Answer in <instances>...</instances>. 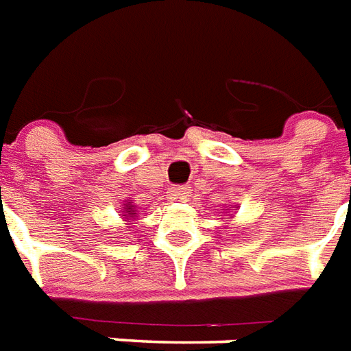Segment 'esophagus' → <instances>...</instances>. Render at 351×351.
<instances>
[{
	"label": "esophagus",
	"mask_w": 351,
	"mask_h": 351,
	"mask_svg": "<svg viewBox=\"0 0 351 351\" xmlns=\"http://www.w3.org/2000/svg\"><path fill=\"white\" fill-rule=\"evenodd\" d=\"M173 197L179 199V201H186L190 197V186H178L173 190Z\"/></svg>",
	"instance_id": "obj_1"
}]
</instances>
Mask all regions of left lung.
Returning a JSON list of instances; mask_svg holds the SVG:
<instances>
[{
	"label": "left lung",
	"mask_w": 351,
	"mask_h": 351,
	"mask_svg": "<svg viewBox=\"0 0 351 351\" xmlns=\"http://www.w3.org/2000/svg\"><path fill=\"white\" fill-rule=\"evenodd\" d=\"M230 208H232V206H230Z\"/></svg>",
	"instance_id": "obj_1"
}]
</instances>
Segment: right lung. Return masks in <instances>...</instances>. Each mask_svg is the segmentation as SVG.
<instances>
[{
    "label": "right lung",
    "mask_w": 351,
    "mask_h": 351,
    "mask_svg": "<svg viewBox=\"0 0 351 351\" xmlns=\"http://www.w3.org/2000/svg\"><path fill=\"white\" fill-rule=\"evenodd\" d=\"M125 206H123V219L125 221H128V223H132V221H136V217H137V210H136V204H132L130 203V199H127V201H125Z\"/></svg>",
    "instance_id": "right-lung-1"
}]
</instances>
